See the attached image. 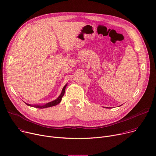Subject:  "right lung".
<instances>
[{"instance_id":"right-lung-1","label":"right lung","mask_w":156,"mask_h":156,"mask_svg":"<svg viewBox=\"0 0 156 156\" xmlns=\"http://www.w3.org/2000/svg\"><path fill=\"white\" fill-rule=\"evenodd\" d=\"M66 85H67V84H66L65 85V87H63V90H62V93H61V94L60 95V96H59L57 99H56V100H54V101H51V102H50V103H47V104H45V105H43V106H40V105H33V106H31L30 105L27 104V103H26V105H28V106H33V107H35V108H41V109L46 108H49V107H51V106H53L57 105L59 104V103H60V101H62V97L63 96V95H64V94H65V88H66Z\"/></svg>"}]
</instances>
